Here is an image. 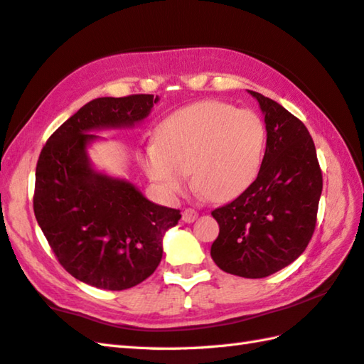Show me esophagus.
<instances>
[{
    "label": "esophagus",
    "mask_w": 364,
    "mask_h": 364,
    "mask_svg": "<svg viewBox=\"0 0 364 364\" xmlns=\"http://www.w3.org/2000/svg\"><path fill=\"white\" fill-rule=\"evenodd\" d=\"M198 218V213L196 210H192V208H186V210L183 211V220L186 223H192L194 220H197Z\"/></svg>",
    "instance_id": "obj_1"
}]
</instances>
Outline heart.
Returning a JSON list of instances; mask_svg holds the SVG:
<instances>
[{"instance_id":"b5f03b06","label":"heart","mask_w":364,"mask_h":364,"mask_svg":"<svg viewBox=\"0 0 364 364\" xmlns=\"http://www.w3.org/2000/svg\"><path fill=\"white\" fill-rule=\"evenodd\" d=\"M266 149V127L252 111H237L220 100H205L172 112L159 123L156 141L146 146V175L167 194L192 183L213 200H230L257 178Z\"/></svg>"}]
</instances>
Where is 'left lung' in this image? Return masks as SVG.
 I'll return each instance as SVG.
<instances>
[{"label":"left lung","instance_id":"8db88e82","mask_svg":"<svg viewBox=\"0 0 364 364\" xmlns=\"http://www.w3.org/2000/svg\"><path fill=\"white\" fill-rule=\"evenodd\" d=\"M264 114L267 141L257 180L211 214V257L223 272L264 278L305 252L318 220L322 172L306 127L282 105L249 90Z\"/></svg>","mask_w":364,"mask_h":364}]
</instances>
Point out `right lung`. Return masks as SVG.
<instances>
[{"instance_id":"right-lung-1","label":"right lung","mask_w":364,"mask_h":364,"mask_svg":"<svg viewBox=\"0 0 364 364\" xmlns=\"http://www.w3.org/2000/svg\"><path fill=\"white\" fill-rule=\"evenodd\" d=\"M158 97H103L84 105L43 145L36 167L34 214L53 253L68 274L107 291L149 278L162 258V236L180 210L151 203L133 184L90 167V131L133 127Z\"/></svg>"}]
</instances>
